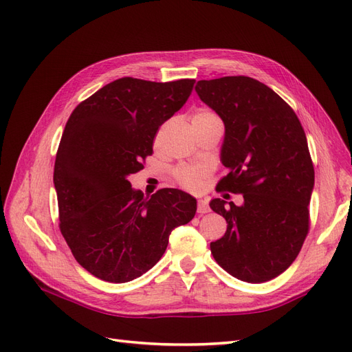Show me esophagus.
<instances>
[{
  "mask_svg": "<svg viewBox=\"0 0 352 352\" xmlns=\"http://www.w3.org/2000/svg\"><path fill=\"white\" fill-rule=\"evenodd\" d=\"M197 211L199 212V214H206V212L210 211V207H208V202L206 198H201L198 199V207H197Z\"/></svg>",
  "mask_w": 352,
  "mask_h": 352,
  "instance_id": "obj_1",
  "label": "esophagus"
}]
</instances>
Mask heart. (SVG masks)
<instances>
[{
	"mask_svg": "<svg viewBox=\"0 0 352 352\" xmlns=\"http://www.w3.org/2000/svg\"><path fill=\"white\" fill-rule=\"evenodd\" d=\"M216 122H220L216 113H212L211 110H207V109H199L192 116V124H207V123H216ZM206 173L207 170L202 166H182L175 170V177L184 188L189 190H195L199 188L202 177L206 176Z\"/></svg>",
	"mask_w": 352,
	"mask_h": 352,
	"instance_id": "1",
	"label": "heart"
}]
</instances>
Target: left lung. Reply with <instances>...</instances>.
Wrapping results in <instances>:
<instances>
[{"label": "left lung", "instance_id": "left-lung-1", "mask_svg": "<svg viewBox=\"0 0 352 352\" xmlns=\"http://www.w3.org/2000/svg\"><path fill=\"white\" fill-rule=\"evenodd\" d=\"M201 101L225 123L220 162L229 168L217 188L242 194V206L214 198L226 233L210 243L233 278H278L300 254L310 226L314 167L294 110L267 85L248 76L198 80Z\"/></svg>", "mask_w": 352, "mask_h": 352}]
</instances>
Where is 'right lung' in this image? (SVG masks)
Returning a JSON list of instances; mask_svg holds the SVG:
<instances>
[{"mask_svg":"<svg viewBox=\"0 0 352 352\" xmlns=\"http://www.w3.org/2000/svg\"><path fill=\"white\" fill-rule=\"evenodd\" d=\"M194 83L122 78L70 114L54 164L60 230L95 278H140L163 257L172 230L194 219L192 195L164 188L145 198L127 179L144 168L158 127L184 107Z\"/></svg>","mask_w":352,"mask_h":352,"instance_id":"right-lung-1","label":"right lung"}]
</instances>
